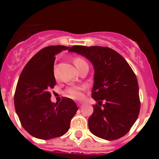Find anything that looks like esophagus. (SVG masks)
Listing matches in <instances>:
<instances>
[{"instance_id":"1","label":"esophagus","mask_w":159,"mask_h":159,"mask_svg":"<svg viewBox=\"0 0 159 159\" xmlns=\"http://www.w3.org/2000/svg\"><path fill=\"white\" fill-rule=\"evenodd\" d=\"M77 105H78V107H82L83 105H84V102H79L78 103H77Z\"/></svg>"}]
</instances>
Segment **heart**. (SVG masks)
I'll return each instance as SVG.
<instances>
[{"label":"heart","mask_w":159,"mask_h":159,"mask_svg":"<svg viewBox=\"0 0 159 159\" xmlns=\"http://www.w3.org/2000/svg\"><path fill=\"white\" fill-rule=\"evenodd\" d=\"M73 63L77 68L80 67L82 64L87 63L85 60L81 57H75L73 59ZM85 88V86H72L67 88L64 92V94L67 97L73 99H80L83 97V91Z\"/></svg>","instance_id":"obj_1"}]
</instances>
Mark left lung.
<instances>
[{
    "mask_svg": "<svg viewBox=\"0 0 159 159\" xmlns=\"http://www.w3.org/2000/svg\"><path fill=\"white\" fill-rule=\"evenodd\" d=\"M70 52L82 55L95 69L92 97L98 103L88 119L92 134L116 140L127 134L138 119L140 99L137 78L127 60L117 52L101 46H72Z\"/></svg>",
    "mask_w": 159,
    "mask_h": 159,
    "instance_id": "obj_1",
    "label": "left lung"
}]
</instances>
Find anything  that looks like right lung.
Here are the masks:
<instances>
[{
  "label": "right lung",
  "instance_id": "obj_1",
  "mask_svg": "<svg viewBox=\"0 0 159 159\" xmlns=\"http://www.w3.org/2000/svg\"><path fill=\"white\" fill-rule=\"evenodd\" d=\"M69 47L52 45L43 48L24 67L16 84L14 105L25 130L40 139L64 135L78 107L69 98L63 97L59 104L51 101L50 89L56 85V55Z\"/></svg>",
  "mask_w": 159,
  "mask_h": 159
}]
</instances>
